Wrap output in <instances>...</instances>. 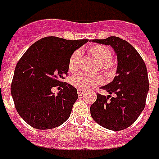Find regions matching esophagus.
Listing matches in <instances>:
<instances>
[{
    "mask_svg": "<svg viewBox=\"0 0 159 159\" xmlns=\"http://www.w3.org/2000/svg\"><path fill=\"white\" fill-rule=\"evenodd\" d=\"M77 94H78V96H83L84 94V91L83 90V89H77Z\"/></svg>",
    "mask_w": 159,
    "mask_h": 159,
    "instance_id": "obj_1",
    "label": "esophagus"
}]
</instances>
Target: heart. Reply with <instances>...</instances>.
<instances>
[{
  "label": "heart",
  "instance_id": "heart-1",
  "mask_svg": "<svg viewBox=\"0 0 159 159\" xmlns=\"http://www.w3.org/2000/svg\"><path fill=\"white\" fill-rule=\"evenodd\" d=\"M89 53L95 57L100 62V69L104 71L108 75H111L113 72V63L111 61L112 59V52L110 48L105 46L95 44L89 48ZM81 59V51L75 50L72 53L70 57L68 68L71 73H74L78 70ZM103 83V77L101 75H86L84 74H78L75 75L72 80L71 84L75 87L80 89H89L96 87Z\"/></svg>",
  "mask_w": 159,
  "mask_h": 159
}]
</instances>
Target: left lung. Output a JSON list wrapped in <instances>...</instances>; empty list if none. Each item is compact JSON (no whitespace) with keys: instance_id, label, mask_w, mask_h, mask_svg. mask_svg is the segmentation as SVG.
<instances>
[{"instance_id":"obj_1","label":"left lung","mask_w":159,"mask_h":159,"mask_svg":"<svg viewBox=\"0 0 159 159\" xmlns=\"http://www.w3.org/2000/svg\"><path fill=\"white\" fill-rule=\"evenodd\" d=\"M91 42L110 45L117 57V75L110 84L101 87L109 93L107 97L97 94V100L90 106L91 116L103 128L125 129L138 119L145 106L149 91L145 63L135 48L119 37L110 36Z\"/></svg>"}]
</instances>
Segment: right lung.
<instances>
[{"mask_svg":"<svg viewBox=\"0 0 159 159\" xmlns=\"http://www.w3.org/2000/svg\"><path fill=\"white\" fill-rule=\"evenodd\" d=\"M89 40L44 37L32 44L17 62L11 95L20 117L33 128L53 129L70 116L78 95L75 87L61 82L67 75L72 53ZM64 88L57 96L51 91Z\"/></svg>","mask_w":159,"mask_h":159,"instance_id":"obj_1","label":"right lung"}]
</instances>
